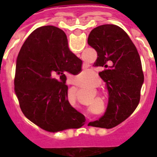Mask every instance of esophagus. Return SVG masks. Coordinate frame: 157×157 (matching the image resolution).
<instances>
[{
  "label": "esophagus",
  "instance_id": "34e87169",
  "mask_svg": "<svg viewBox=\"0 0 157 157\" xmlns=\"http://www.w3.org/2000/svg\"><path fill=\"white\" fill-rule=\"evenodd\" d=\"M71 84H72V85L78 86V83H77L76 82H75V81H71Z\"/></svg>",
  "mask_w": 157,
  "mask_h": 157
}]
</instances>
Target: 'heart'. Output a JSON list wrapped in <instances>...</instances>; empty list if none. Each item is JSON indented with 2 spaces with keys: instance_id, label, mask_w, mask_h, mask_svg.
Here are the masks:
<instances>
[{
  "instance_id": "1",
  "label": "heart",
  "mask_w": 157,
  "mask_h": 157,
  "mask_svg": "<svg viewBox=\"0 0 157 157\" xmlns=\"http://www.w3.org/2000/svg\"><path fill=\"white\" fill-rule=\"evenodd\" d=\"M91 74V71L88 70V69H82L81 71L78 73L79 76H82V77H85V76H88ZM92 78H98V76L95 75V74H93L92 75Z\"/></svg>"
}]
</instances>
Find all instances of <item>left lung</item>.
<instances>
[{
  "label": "left lung",
  "instance_id": "left-lung-1",
  "mask_svg": "<svg viewBox=\"0 0 157 157\" xmlns=\"http://www.w3.org/2000/svg\"><path fill=\"white\" fill-rule=\"evenodd\" d=\"M88 44L98 53L94 66L109 92V103L104 115L92 122V126L110 128L125 120L138 106L144 82L141 61L137 48L118 26L104 24L93 29Z\"/></svg>",
  "mask_w": 157,
  "mask_h": 157
}]
</instances>
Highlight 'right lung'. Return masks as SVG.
<instances>
[{
    "label": "right lung",
    "instance_id": "add662e5",
    "mask_svg": "<svg viewBox=\"0 0 157 157\" xmlns=\"http://www.w3.org/2000/svg\"><path fill=\"white\" fill-rule=\"evenodd\" d=\"M82 65L63 30L55 26L35 29L17 59L14 85L23 114L53 133L82 126L85 117L70 104L65 85V75H77Z\"/></svg>",
    "mask_w": 157,
    "mask_h": 157
}]
</instances>
